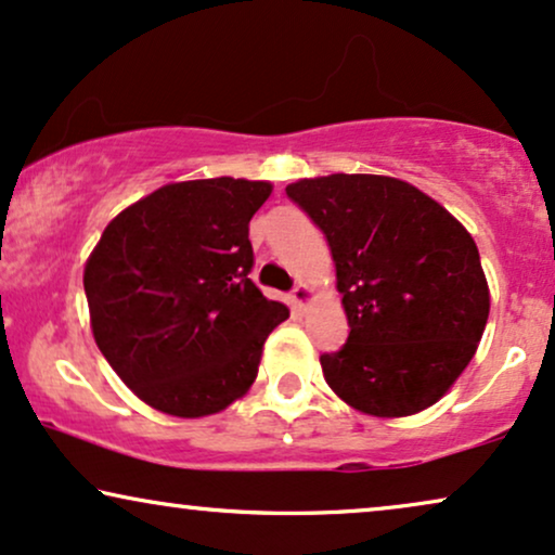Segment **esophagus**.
I'll return each instance as SVG.
<instances>
[{
	"mask_svg": "<svg viewBox=\"0 0 555 555\" xmlns=\"http://www.w3.org/2000/svg\"><path fill=\"white\" fill-rule=\"evenodd\" d=\"M310 299H312V289L307 284H297L292 289V294H289L292 307H297V310H301V307H305Z\"/></svg>",
	"mask_w": 555,
	"mask_h": 555,
	"instance_id": "1",
	"label": "esophagus"
}]
</instances>
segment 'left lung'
Listing matches in <instances>:
<instances>
[{
  "instance_id": "obj_1",
  "label": "left lung",
  "mask_w": 555,
  "mask_h": 555,
  "mask_svg": "<svg viewBox=\"0 0 555 555\" xmlns=\"http://www.w3.org/2000/svg\"><path fill=\"white\" fill-rule=\"evenodd\" d=\"M286 196L327 237L346 307V346L320 356L330 389L374 417L438 402L489 318L468 230L417 186L374 173L301 179Z\"/></svg>"
}]
</instances>
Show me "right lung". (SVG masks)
Wrapping results in <instances>:
<instances>
[{
    "label": "right lung",
    "instance_id": "add662e5",
    "mask_svg": "<svg viewBox=\"0 0 555 555\" xmlns=\"http://www.w3.org/2000/svg\"><path fill=\"white\" fill-rule=\"evenodd\" d=\"M269 181L166 184L122 209L83 269L102 356L153 410L205 417L256 382L263 343L289 318L250 282L248 222Z\"/></svg>",
    "mask_w": 555,
    "mask_h": 555
}]
</instances>
